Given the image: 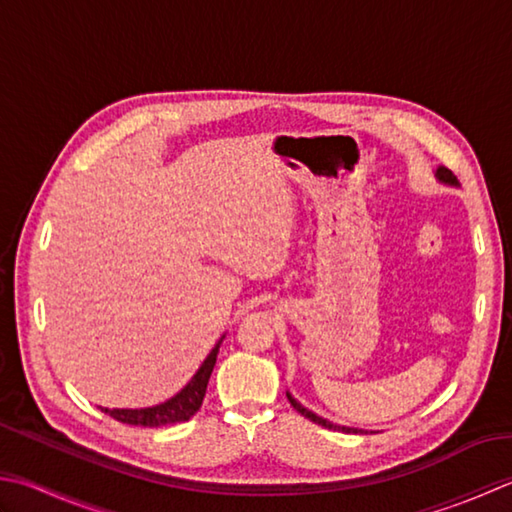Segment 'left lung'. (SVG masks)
<instances>
[{"label":"left lung","mask_w":512,"mask_h":512,"mask_svg":"<svg viewBox=\"0 0 512 512\" xmlns=\"http://www.w3.org/2000/svg\"><path fill=\"white\" fill-rule=\"evenodd\" d=\"M437 177L439 179H442V182H446V184H457V179H455V175L453 173H450V170L448 168H439L437 170ZM286 397H288V402H290V406H293L295 410H297V413H302L306 419H310V422H315V424H319V426H324V428H328V430H342V433H357V430L355 428H346V426H337V424H330L328 422V419H324V417H317L315 413H310V410L308 408H304L302 404H299L297 402V399H293V397H290L288 393H286Z\"/></svg>","instance_id":"obj_1"}]
</instances>
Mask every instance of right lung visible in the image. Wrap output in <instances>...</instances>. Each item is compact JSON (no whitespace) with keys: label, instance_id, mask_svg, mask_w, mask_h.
I'll return each mask as SVG.
<instances>
[{"label":"right lung","instance_id":"obj_1","mask_svg":"<svg viewBox=\"0 0 512 512\" xmlns=\"http://www.w3.org/2000/svg\"><path fill=\"white\" fill-rule=\"evenodd\" d=\"M217 350L219 344L210 350V355L204 359L202 368L197 370L195 377L182 388V393H177L173 399L168 402L153 406V408H139V410H128V408H102L106 415H110L117 422L130 424V426H166V424H177V422H188L199 408H202L204 395H206V386L210 373H213L215 362H217Z\"/></svg>","mask_w":512,"mask_h":512}]
</instances>
